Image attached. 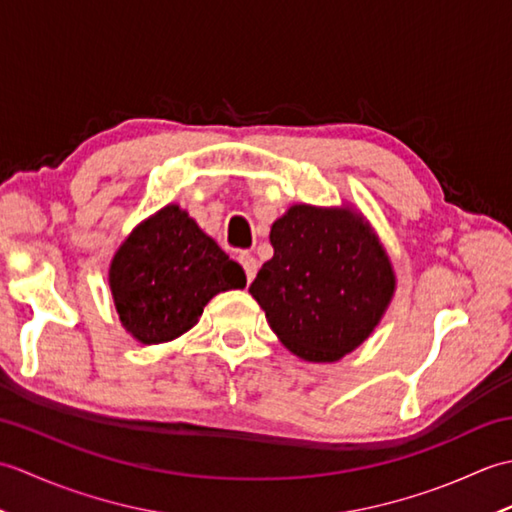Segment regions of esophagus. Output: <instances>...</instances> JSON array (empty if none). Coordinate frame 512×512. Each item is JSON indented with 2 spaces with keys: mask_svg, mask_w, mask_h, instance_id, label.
Instances as JSON below:
<instances>
[{
  "mask_svg": "<svg viewBox=\"0 0 512 512\" xmlns=\"http://www.w3.org/2000/svg\"><path fill=\"white\" fill-rule=\"evenodd\" d=\"M239 264H242V268H244V273H246V281L250 284V281L255 279V275H257V259L250 255V253H239Z\"/></svg>",
  "mask_w": 512,
  "mask_h": 512,
  "instance_id": "34e87169",
  "label": "esophagus"
}]
</instances>
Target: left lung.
Segmentation results:
<instances>
[{
	"label": "left lung",
	"mask_w": 512,
	"mask_h": 512,
	"mask_svg": "<svg viewBox=\"0 0 512 512\" xmlns=\"http://www.w3.org/2000/svg\"><path fill=\"white\" fill-rule=\"evenodd\" d=\"M273 259L248 292L270 328L308 363L354 352L383 319L396 273L380 237L352 204H292L270 226Z\"/></svg>",
	"instance_id": "8db88e82"
}]
</instances>
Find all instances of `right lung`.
Listing matches in <instances>:
<instances>
[{"label": "right lung", "mask_w": 512, "mask_h": 512, "mask_svg": "<svg viewBox=\"0 0 512 512\" xmlns=\"http://www.w3.org/2000/svg\"><path fill=\"white\" fill-rule=\"evenodd\" d=\"M107 279L121 325L143 345L178 339L215 295L246 286L242 266L180 204L162 206L125 237Z\"/></svg>", "instance_id": "right-lung-1"}]
</instances>
